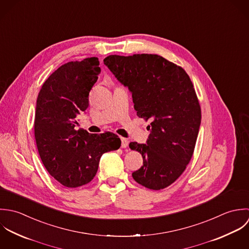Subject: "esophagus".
<instances>
[{
	"label": "esophagus",
	"mask_w": 249,
	"mask_h": 249,
	"mask_svg": "<svg viewBox=\"0 0 249 249\" xmlns=\"http://www.w3.org/2000/svg\"><path fill=\"white\" fill-rule=\"evenodd\" d=\"M120 140H121V147H122V148H126V147L128 146V144H129L128 140L125 139V138H121Z\"/></svg>",
	"instance_id": "esophagus-1"
}]
</instances>
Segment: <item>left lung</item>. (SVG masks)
Listing matches in <instances>:
<instances>
[{"label": "left lung", "mask_w": 249, "mask_h": 249, "mask_svg": "<svg viewBox=\"0 0 249 249\" xmlns=\"http://www.w3.org/2000/svg\"><path fill=\"white\" fill-rule=\"evenodd\" d=\"M104 63L132 92L137 115L150 121L147 144L131 142L143 165L132 176L150 190L174 183L189 164L197 140L201 108L186 71L151 53L110 54Z\"/></svg>", "instance_id": "left-lung-1"}]
</instances>
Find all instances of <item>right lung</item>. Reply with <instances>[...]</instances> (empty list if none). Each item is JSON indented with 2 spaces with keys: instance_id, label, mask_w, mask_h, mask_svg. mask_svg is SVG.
<instances>
[{
  "instance_id": "add662e5",
  "label": "right lung",
  "mask_w": 249,
  "mask_h": 249,
  "mask_svg": "<svg viewBox=\"0 0 249 249\" xmlns=\"http://www.w3.org/2000/svg\"><path fill=\"white\" fill-rule=\"evenodd\" d=\"M99 64L93 56L61 65L44 82L37 96V150L51 176L67 188L89 183L96 175L101 156L121 146L113 133L75 130L77 117L89 107V91L101 72Z\"/></svg>"
}]
</instances>
